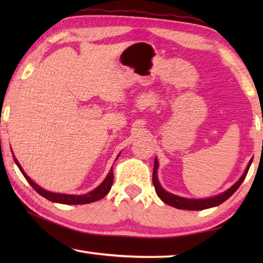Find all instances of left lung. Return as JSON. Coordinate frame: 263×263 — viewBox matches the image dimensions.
<instances>
[{
    "label": "left lung",
    "instance_id": "1",
    "mask_svg": "<svg viewBox=\"0 0 263 263\" xmlns=\"http://www.w3.org/2000/svg\"><path fill=\"white\" fill-rule=\"evenodd\" d=\"M253 161V158L251 159V161L248 162L246 169H245L243 174L240 176V179L235 182V183L230 186L228 190H225L224 193H221L219 195L212 196V197H208V198H185V197H181V196L174 195L172 193H168L167 190H164L162 188V185L160 184L159 179H158V168H159V161L158 159H154V168H153V184L155 191H157V195L160 197V199L163 203L168 204L173 208L176 209H181V210H190V211H197V210H204V209H210L213 206L219 205V204L224 203L226 199H229L231 196H232L237 189L240 186V184L242 183L245 177H246L248 169L251 167Z\"/></svg>",
    "mask_w": 263,
    "mask_h": 263
}]
</instances>
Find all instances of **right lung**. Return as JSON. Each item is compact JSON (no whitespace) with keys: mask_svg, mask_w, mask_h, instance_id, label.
Returning a JSON list of instances; mask_svg holds the SVG:
<instances>
[{"mask_svg":"<svg viewBox=\"0 0 263 263\" xmlns=\"http://www.w3.org/2000/svg\"><path fill=\"white\" fill-rule=\"evenodd\" d=\"M119 157V154H118ZM117 157V158H118ZM14 160H15V163L18 166L20 171L22 172V174L24 175V177L26 179V181L29 182L30 185L32 186V188L37 191V193L43 196V197H45L46 199L51 202H54V203H60V204H67V205H77V204H88V203H92V202H96V201H100L101 198H103L104 196L109 193L110 189H111V185L114 183V173H112V168L110 169V172L108 173V175H106L105 179L103 180V182L95 188L94 190L89 191V193L84 194V195H68V194H58V193H52V191H48L45 190L42 186H39L37 183H34V182L30 179V177L26 175V173L23 171V168L18 162V160L15 158L14 155Z\"/></svg>","mask_w":263,"mask_h":263,"instance_id":"obj_1","label":"right lung"}]
</instances>
